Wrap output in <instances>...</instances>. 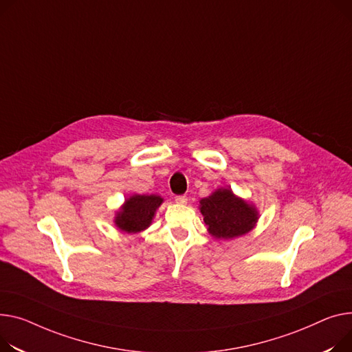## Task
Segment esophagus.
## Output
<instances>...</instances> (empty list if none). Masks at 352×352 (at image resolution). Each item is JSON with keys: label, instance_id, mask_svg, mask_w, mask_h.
<instances>
[{"label": "esophagus", "instance_id": "34e87169", "mask_svg": "<svg viewBox=\"0 0 352 352\" xmlns=\"http://www.w3.org/2000/svg\"><path fill=\"white\" fill-rule=\"evenodd\" d=\"M186 201H188V198H186L185 195H177V197H175V202H177V204L184 205V204H186Z\"/></svg>", "mask_w": 352, "mask_h": 352}]
</instances>
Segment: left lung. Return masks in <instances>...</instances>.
Here are the masks:
<instances>
[{"label":"left lung","instance_id":"obj_1","mask_svg":"<svg viewBox=\"0 0 352 352\" xmlns=\"http://www.w3.org/2000/svg\"><path fill=\"white\" fill-rule=\"evenodd\" d=\"M201 214L215 238L230 239L248 233L257 221V212L230 190H218L201 199Z\"/></svg>","mask_w":352,"mask_h":352}]
</instances>
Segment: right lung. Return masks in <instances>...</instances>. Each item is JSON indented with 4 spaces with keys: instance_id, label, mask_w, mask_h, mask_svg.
<instances>
[{
    "instance_id": "right-lung-1",
    "label": "right lung",
    "mask_w": 352,
    "mask_h": 352,
    "mask_svg": "<svg viewBox=\"0 0 352 352\" xmlns=\"http://www.w3.org/2000/svg\"><path fill=\"white\" fill-rule=\"evenodd\" d=\"M162 198L157 195H133L126 201L122 212L116 217V225L122 230L135 233L146 229L154 217Z\"/></svg>"
}]
</instances>
